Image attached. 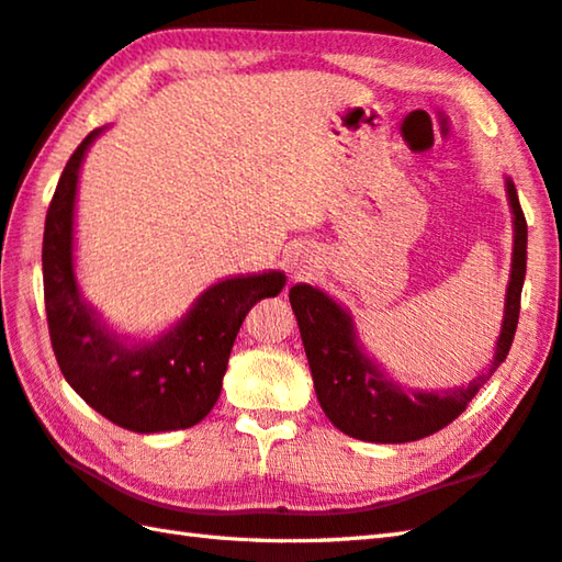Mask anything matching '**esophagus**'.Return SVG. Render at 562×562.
<instances>
[{
  "instance_id": "esophagus-1",
  "label": "esophagus",
  "mask_w": 562,
  "mask_h": 562,
  "mask_svg": "<svg viewBox=\"0 0 562 562\" xmlns=\"http://www.w3.org/2000/svg\"><path fill=\"white\" fill-rule=\"evenodd\" d=\"M312 256L306 254V250H296V254L292 256V270L294 272H306V270H312Z\"/></svg>"
}]
</instances>
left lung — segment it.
<instances>
[{"label":"left lung","instance_id":"8db88e82","mask_svg":"<svg viewBox=\"0 0 562 562\" xmlns=\"http://www.w3.org/2000/svg\"><path fill=\"white\" fill-rule=\"evenodd\" d=\"M505 193L515 236H512L503 328L493 360L469 384L449 391L403 386L364 352L348 308L314 284L300 282L290 290V304L312 367L316 398L340 432L376 445H405L435 435L457 420L485 381L495 374V369L505 362L515 340L524 274H527V220L509 176H505Z\"/></svg>","mask_w":562,"mask_h":562}]
</instances>
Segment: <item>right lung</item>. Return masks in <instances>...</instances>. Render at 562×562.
Instances as JSON below:
<instances>
[{
    "mask_svg": "<svg viewBox=\"0 0 562 562\" xmlns=\"http://www.w3.org/2000/svg\"><path fill=\"white\" fill-rule=\"evenodd\" d=\"M93 130L71 154L45 217L43 290L53 350L67 384L105 420L130 432L198 425L217 403L236 333L256 302L278 296L282 270L234 274L210 284L159 336H121L81 296L75 270L79 171Z\"/></svg>",
    "mask_w": 562,
    "mask_h": 562,
    "instance_id": "obj_1",
    "label": "right lung"
}]
</instances>
